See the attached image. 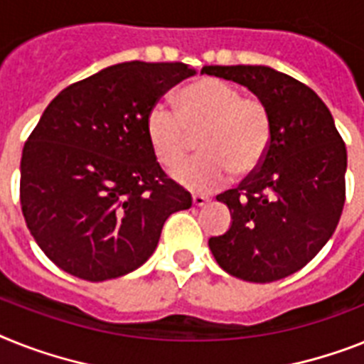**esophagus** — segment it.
Returning a JSON list of instances; mask_svg holds the SVG:
<instances>
[{
  "mask_svg": "<svg viewBox=\"0 0 364 364\" xmlns=\"http://www.w3.org/2000/svg\"><path fill=\"white\" fill-rule=\"evenodd\" d=\"M191 200H193V206H204V204L208 203V197H204V195H193L191 197Z\"/></svg>",
  "mask_w": 364,
  "mask_h": 364,
  "instance_id": "1",
  "label": "esophagus"
}]
</instances>
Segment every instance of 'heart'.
Segmentation results:
<instances>
[{
    "instance_id": "1",
    "label": "heart",
    "mask_w": 364,
    "mask_h": 364,
    "mask_svg": "<svg viewBox=\"0 0 364 364\" xmlns=\"http://www.w3.org/2000/svg\"><path fill=\"white\" fill-rule=\"evenodd\" d=\"M175 109L154 104L145 130L156 160L173 169L193 146L200 154L175 171V180L191 191H210L230 175H253L268 156L273 121L268 104L242 96L238 87L219 77H199L176 92Z\"/></svg>"
}]
</instances>
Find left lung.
<instances>
[{
    "mask_svg": "<svg viewBox=\"0 0 364 364\" xmlns=\"http://www.w3.org/2000/svg\"><path fill=\"white\" fill-rule=\"evenodd\" d=\"M268 104L273 139L266 160L215 199L232 223L208 240L218 264L249 283H272L307 266L331 238L346 199V145L320 96L269 67H203Z\"/></svg>",
    "mask_w": 364,
    "mask_h": 364,
    "instance_id": "obj_1",
    "label": "left lung"
}]
</instances>
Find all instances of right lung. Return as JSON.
Here are the masks:
<instances>
[{
  "mask_svg": "<svg viewBox=\"0 0 364 364\" xmlns=\"http://www.w3.org/2000/svg\"><path fill=\"white\" fill-rule=\"evenodd\" d=\"M195 70L184 63H119L63 89L26 141L20 204L38 247L63 272L107 281L134 272L165 219L191 206L167 178L146 113Z\"/></svg>",
  "mask_w": 364,
  "mask_h": 364,
  "instance_id": "add662e5",
  "label": "right lung"
}]
</instances>
